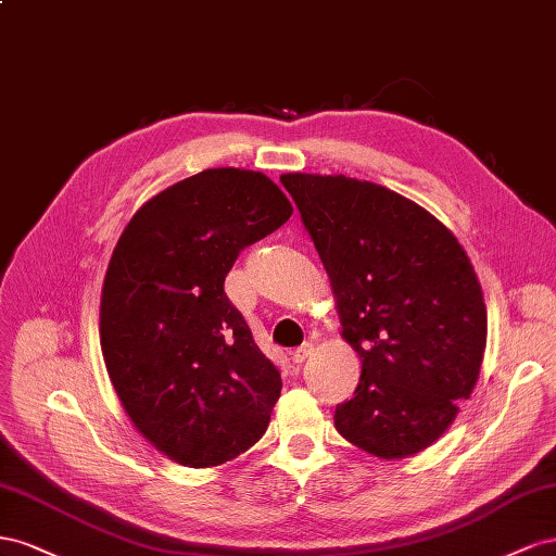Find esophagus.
I'll return each instance as SVG.
<instances>
[{
    "instance_id": "34e87169",
    "label": "esophagus",
    "mask_w": 556,
    "mask_h": 556,
    "mask_svg": "<svg viewBox=\"0 0 556 556\" xmlns=\"http://www.w3.org/2000/svg\"><path fill=\"white\" fill-rule=\"evenodd\" d=\"M312 342H303L300 346H295L291 352V361L295 363V366H300V363H305V358L312 354Z\"/></svg>"
}]
</instances>
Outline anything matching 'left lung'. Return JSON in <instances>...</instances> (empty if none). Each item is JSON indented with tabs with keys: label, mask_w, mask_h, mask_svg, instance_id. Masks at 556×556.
Segmentation results:
<instances>
[{
	"label": "left lung",
	"mask_w": 556,
	"mask_h": 556,
	"mask_svg": "<svg viewBox=\"0 0 556 556\" xmlns=\"http://www.w3.org/2000/svg\"><path fill=\"white\" fill-rule=\"evenodd\" d=\"M361 361L336 428L379 458L412 456L447 431L478 382L486 307L456 237L393 190L321 174H283Z\"/></svg>",
	"instance_id": "left-lung-1"
}]
</instances>
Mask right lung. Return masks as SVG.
<instances>
[{
  "label": "right lung",
  "mask_w": 556,
  "mask_h": 556,
  "mask_svg": "<svg viewBox=\"0 0 556 556\" xmlns=\"http://www.w3.org/2000/svg\"><path fill=\"white\" fill-rule=\"evenodd\" d=\"M291 214L265 174L204 169L151 198L109 261L100 342L111 384L137 431L181 466L226 464L269 424L281 375L224 283Z\"/></svg>",
  "instance_id": "add662e5"
}]
</instances>
